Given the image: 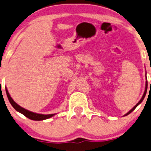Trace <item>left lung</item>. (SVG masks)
Returning a JSON list of instances; mask_svg holds the SVG:
<instances>
[{
	"mask_svg": "<svg viewBox=\"0 0 151 151\" xmlns=\"http://www.w3.org/2000/svg\"><path fill=\"white\" fill-rule=\"evenodd\" d=\"M147 81H146V84H145V93H144L143 96H142V98H141V100H140V101H139V102H138V103H137V104H136V105H135V106H134V107H133V108H132V109H131V110H130V111H129V112H128V113H127V114H125V115H124V116H127V115H128V114H129L130 113H131V112H132V111H134V109H136V107H137V106H138V105H139V104H141V102H142V101H143L144 98H145V95H146V92H147Z\"/></svg>",
	"mask_w": 151,
	"mask_h": 151,
	"instance_id": "obj_1",
	"label": "left lung"
}]
</instances>
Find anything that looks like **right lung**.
<instances>
[{
	"mask_svg": "<svg viewBox=\"0 0 151 151\" xmlns=\"http://www.w3.org/2000/svg\"><path fill=\"white\" fill-rule=\"evenodd\" d=\"M6 95H7L8 98H9V101L10 102V104H12V106L17 111H19V113H21L24 115L25 116L27 117V118L30 119L32 120H35V121H40V120H44V119H47L50 118V117L53 116V115L55 114H47V115H44V114H36V113H33V112L29 111L26 110V109H23V108L21 107L20 106H19L18 104H16V102H14V100L12 99V97L10 96L9 95V92H8L7 89L6 88Z\"/></svg>",
	"mask_w": 151,
	"mask_h": 151,
	"instance_id": "right-lung-1",
	"label": "right lung"
}]
</instances>
